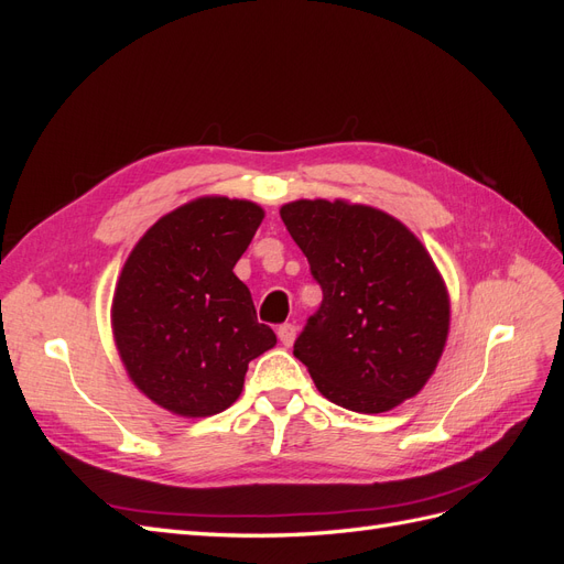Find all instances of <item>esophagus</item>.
I'll return each mask as SVG.
<instances>
[{"mask_svg":"<svg viewBox=\"0 0 564 564\" xmlns=\"http://www.w3.org/2000/svg\"><path fill=\"white\" fill-rule=\"evenodd\" d=\"M278 336H280V340H282V346H292L294 344V338H296V327L292 322H284V324H280L278 327Z\"/></svg>","mask_w":564,"mask_h":564,"instance_id":"1","label":"esophagus"}]
</instances>
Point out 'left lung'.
<instances>
[{
  "instance_id": "1",
  "label": "left lung",
  "mask_w": 564,
  "mask_h": 564,
  "mask_svg": "<svg viewBox=\"0 0 564 564\" xmlns=\"http://www.w3.org/2000/svg\"><path fill=\"white\" fill-rule=\"evenodd\" d=\"M280 216L322 289L294 355L324 398L381 414L431 379L449 332V296L416 237L362 204L299 199Z\"/></svg>"
}]
</instances>
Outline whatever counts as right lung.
I'll return each mask as SVG.
<instances>
[{
	"instance_id": "1",
	"label": "right lung",
	"mask_w": 564,
	"mask_h": 564,
	"mask_svg": "<svg viewBox=\"0 0 564 564\" xmlns=\"http://www.w3.org/2000/svg\"><path fill=\"white\" fill-rule=\"evenodd\" d=\"M263 220L253 202L199 197L162 216L119 275L112 329L131 381L169 412L212 416L278 344L232 272Z\"/></svg>"
}]
</instances>
